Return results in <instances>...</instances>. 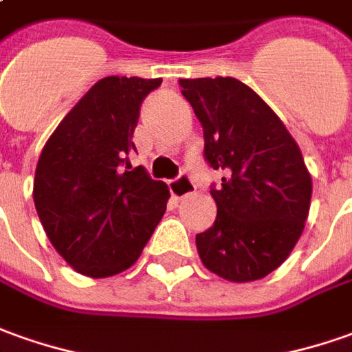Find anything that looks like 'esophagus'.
Returning a JSON list of instances; mask_svg holds the SVG:
<instances>
[{
  "instance_id": "esophagus-1",
  "label": "esophagus",
  "mask_w": 352,
  "mask_h": 352,
  "mask_svg": "<svg viewBox=\"0 0 352 352\" xmlns=\"http://www.w3.org/2000/svg\"><path fill=\"white\" fill-rule=\"evenodd\" d=\"M168 188H170V193L176 199H182V197H188L195 191V182L191 180V176H188V174H180L178 178L168 182Z\"/></svg>"
}]
</instances>
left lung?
Here are the masks:
<instances>
[{
    "instance_id": "left-lung-1",
    "label": "left lung",
    "mask_w": 352,
    "mask_h": 352,
    "mask_svg": "<svg viewBox=\"0 0 352 352\" xmlns=\"http://www.w3.org/2000/svg\"><path fill=\"white\" fill-rule=\"evenodd\" d=\"M203 126L205 161L224 172L210 188L217 220L195 236L210 272L253 282L274 272L299 241L312 180L287 128L253 89L236 78L180 80Z\"/></svg>"
}]
</instances>
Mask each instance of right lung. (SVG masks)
Segmentation results:
<instances>
[{
    "mask_svg": "<svg viewBox=\"0 0 352 352\" xmlns=\"http://www.w3.org/2000/svg\"><path fill=\"white\" fill-rule=\"evenodd\" d=\"M161 78L107 76L60 120L43 147L34 205L57 253L89 278L124 272L166 210L164 182L130 155L140 109Z\"/></svg>",
    "mask_w": 352,
    "mask_h": 352,
    "instance_id": "obj_1",
    "label": "right lung"
}]
</instances>
